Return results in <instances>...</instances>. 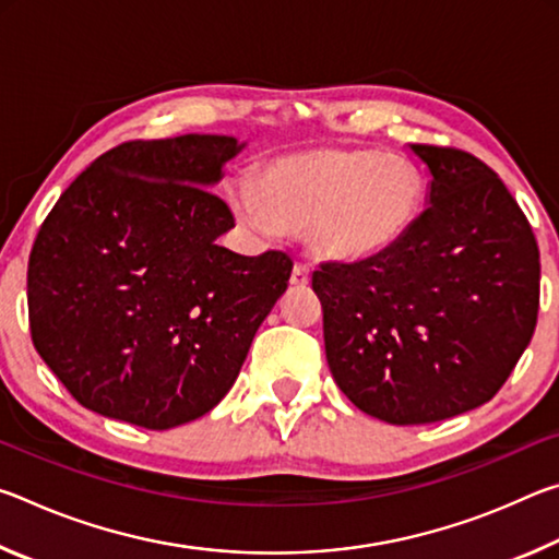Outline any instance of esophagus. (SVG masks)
Returning <instances> with one entry per match:
<instances>
[{
	"label": "esophagus",
	"mask_w": 559,
	"mask_h": 559,
	"mask_svg": "<svg viewBox=\"0 0 559 559\" xmlns=\"http://www.w3.org/2000/svg\"><path fill=\"white\" fill-rule=\"evenodd\" d=\"M310 283V271L308 266H302V263H296L290 271V286H298V288H306Z\"/></svg>",
	"instance_id": "1"
}]
</instances>
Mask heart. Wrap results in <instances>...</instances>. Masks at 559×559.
<instances>
[{"label": "heart", "mask_w": 559, "mask_h": 559, "mask_svg": "<svg viewBox=\"0 0 559 559\" xmlns=\"http://www.w3.org/2000/svg\"><path fill=\"white\" fill-rule=\"evenodd\" d=\"M427 175L406 155L374 147H323L283 155L231 189L249 229L300 231L340 263H372L409 239L427 206Z\"/></svg>", "instance_id": "obj_1"}]
</instances>
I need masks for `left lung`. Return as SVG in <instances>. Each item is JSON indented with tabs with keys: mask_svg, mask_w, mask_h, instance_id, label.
<instances>
[{
	"mask_svg": "<svg viewBox=\"0 0 559 559\" xmlns=\"http://www.w3.org/2000/svg\"><path fill=\"white\" fill-rule=\"evenodd\" d=\"M429 206L409 239L372 263H325V357L357 409L396 427L493 400L535 333L540 251L508 187L456 147L412 145Z\"/></svg>",
	"mask_w": 559,
	"mask_h": 559,
	"instance_id": "8db88e82",
	"label": "left lung"
}]
</instances>
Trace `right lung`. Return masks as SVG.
I'll return each mask as SVG.
<instances>
[{
	"label": "right lung",
	"instance_id": "add662e5",
	"mask_svg": "<svg viewBox=\"0 0 559 559\" xmlns=\"http://www.w3.org/2000/svg\"><path fill=\"white\" fill-rule=\"evenodd\" d=\"M241 147L229 135L122 143L44 219L26 273L32 340L86 409L163 431L231 390L293 271L283 251L216 243L234 214L210 187Z\"/></svg>",
	"mask_w": 559,
	"mask_h": 559
}]
</instances>
